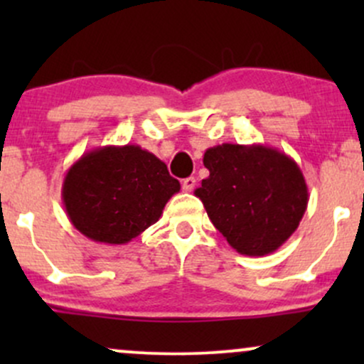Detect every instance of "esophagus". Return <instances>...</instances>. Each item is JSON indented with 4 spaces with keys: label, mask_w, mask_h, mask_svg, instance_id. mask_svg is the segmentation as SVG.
Instances as JSON below:
<instances>
[{
    "label": "esophagus",
    "mask_w": 364,
    "mask_h": 364,
    "mask_svg": "<svg viewBox=\"0 0 364 364\" xmlns=\"http://www.w3.org/2000/svg\"><path fill=\"white\" fill-rule=\"evenodd\" d=\"M195 183H196V179H195L193 176H190V178L183 179V183H181V186H183V191H191V190H193Z\"/></svg>",
    "instance_id": "1"
}]
</instances>
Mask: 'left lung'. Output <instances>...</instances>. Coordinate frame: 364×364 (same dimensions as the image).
I'll return each instance as SVG.
<instances>
[{"instance_id": "8db88e82", "label": "left lung", "mask_w": 364, "mask_h": 364, "mask_svg": "<svg viewBox=\"0 0 364 364\" xmlns=\"http://www.w3.org/2000/svg\"><path fill=\"white\" fill-rule=\"evenodd\" d=\"M210 176L195 195L237 253H274L298 229L308 186L294 159L267 145L223 144L205 150Z\"/></svg>"}]
</instances>
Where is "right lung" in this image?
<instances>
[{"mask_svg":"<svg viewBox=\"0 0 364 364\" xmlns=\"http://www.w3.org/2000/svg\"><path fill=\"white\" fill-rule=\"evenodd\" d=\"M168 166L139 145H106L83 154L63 181V205L92 241L124 245L156 224L178 193Z\"/></svg>","mask_w":364,"mask_h":364,"instance_id":"add662e5","label":"right lung"}]
</instances>
